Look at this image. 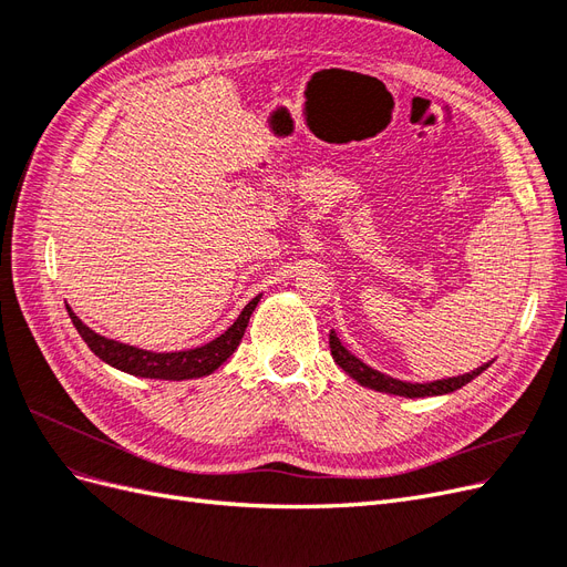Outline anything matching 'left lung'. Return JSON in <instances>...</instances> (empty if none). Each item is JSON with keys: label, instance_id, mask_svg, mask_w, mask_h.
<instances>
[{"label": "left lung", "instance_id": "obj_1", "mask_svg": "<svg viewBox=\"0 0 567 567\" xmlns=\"http://www.w3.org/2000/svg\"><path fill=\"white\" fill-rule=\"evenodd\" d=\"M329 346H331V354L336 359V364L346 373H350L359 385L371 388V390H379V392H388V394H400V398H433V394L454 392V390L463 388L466 383H471L475 375H480L492 364V362H487V364H483V367L471 371V373L456 375V379H442V381H433V383H404V381L390 379V375L367 367L362 359H357L352 352H348L346 348H342V342L338 340L336 331L329 333Z\"/></svg>", "mask_w": 567, "mask_h": 567}]
</instances>
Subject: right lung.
Segmentation results:
<instances>
[{"mask_svg": "<svg viewBox=\"0 0 567 567\" xmlns=\"http://www.w3.org/2000/svg\"><path fill=\"white\" fill-rule=\"evenodd\" d=\"M262 296H255L246 307L244 312L238 315V319L229 326V329L221 333L219 338L210 340L208 346H200L194 350H182V352H148L125 346V342H117L111 338H104L94 333L90 326H84L75 312L68 307V315L73 319V326L82 340L87 342V348L101 359L120 371L132 373V375H142V379H161V381H186V379H200V375H208L215 369H219L227 359L234 354V350L241 342L246 326L250 321V315L260 302Z\"/></svg>", "mask_w": 567, "mask_h": 567, "instance_id": "right-lung-1", "label": "right lung"}]
</instances>
